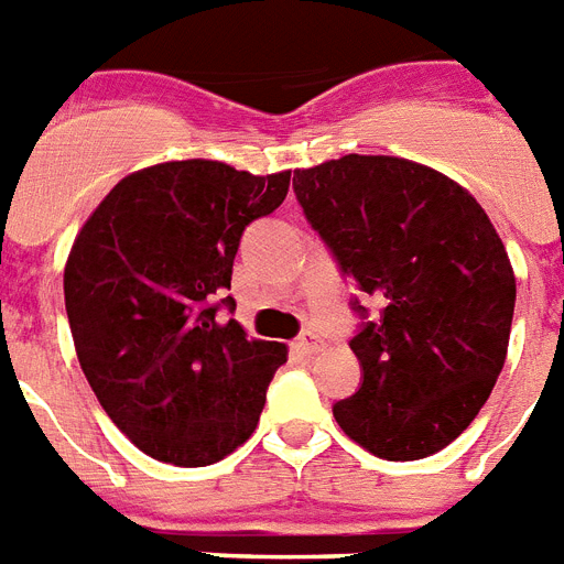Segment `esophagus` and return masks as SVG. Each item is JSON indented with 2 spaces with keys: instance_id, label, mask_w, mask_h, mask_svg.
Wrapping results in <instances>:
<instances>
[{
  "instance_id": "1",
  "label": "esophagus",
  "mask_w": 564,
  "mask_h": 564,
  "mask_svg": "<svg viewBox=\"0 0 564 564\" xmlns=\"http://www.w3.org/2000/svg\"><path fill=\"white\" fill-rule=\"evenodd\" d=\"M293 346H296V351H300V355L311 357V355H316L319 348H323V339L316 337L314 332H305L302 337H296V343H293Z\"/></svg>"
}]
</instances>
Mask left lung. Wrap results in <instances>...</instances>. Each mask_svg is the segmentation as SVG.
Returning <instances> with one entry per match:
<instances>
[{"label":"left lung","instance_id":"1","mask_svg":"<svg viewBox=\"0 0 564 564\" xmlns=\"http://www.w3.org/2000/svg\"><path fill=\"white\" fill-rule=\"evenodd\" d=\"M293 193L343 276L383 305L348 343L362 383L334 403L339 430L377 458L435 455L505 369L516 276L499 232L460 184L406 158L296 170Z\"/></svg>","mask_w":564,"mask_h":564}]
</instances>
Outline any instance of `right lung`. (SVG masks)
I'll return each mask as SVG.
<instances>
[{"instance_id": "1", "label": "right lung", "mask_w": 564, "mask_h": 564, "mask_svg": "<svg viewBox=\"0 0 564 564\" xmlns=\"http://www.w3.org/2000/svg\"><path fill=\"white\" fill-rule=\"evenodd\" d=\"M291 172L166 161L118 181L65 262L77 360L111 423L141 453L207 467L253 435L288 348L248 339L232 314L245 227L285 202Z\"/></svg>"}]
</instances>
